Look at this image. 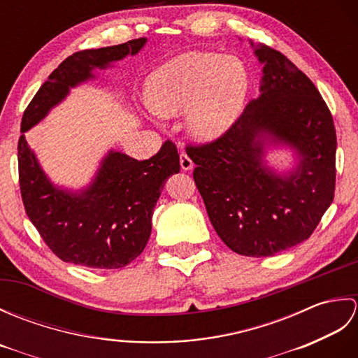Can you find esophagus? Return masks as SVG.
Returning <instances> with one entry per match:
<instances>
[{
  "label": "esophagus",
  "mask_w": 358,
  "mask_h": 358,
  "mask_svg": "<svg viewBox=\"0 0 358 358\" xmlns=\"http://www.w3.org/2000/svg\"><path fill=\"white\" fill-rule=\"evenodd\" d=\"M180 166H181V169H183V171H191L194 167L192 159L189 158L186 152H181V154H180Z\"/></svg>",
  "instance_id": "obj_1"
}]
</instances>
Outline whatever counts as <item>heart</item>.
Returning a JSON list of instances; mask_svg holds the SVG:
<instances>
[{"instance_id":"1","label":"heart","mask_w":358,"mask_h":358,"mask_svg":"<svg viewBox=\"0 0 358 358\" xmlns=\"http://www.w3.org/2000/svg\"><path fill=\"white\" fill-rule=\"evenodd\" d=\"M248 90L249 73L238 57L187 52L150 75L148 100L162 115L187 109L189 131L196 138L210 140L234 123Z\"/></svg>"}]
</instances>
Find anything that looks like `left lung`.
Here are the masks:
<instances>
[{"label": "left lung", "instance_id": "8db88e82", "mask_svg": "<svg viewBox=\"0 0 358 358\" xmlns=\"http://www.w3.org/2000/svg\"><path fill=\"white\" fill-rule=\"evenodd\" d=\"M262 95L212 141L189 143L194 181L218 237L234 252L271 257L308 240L336 192L337 135L314 83L283 53L260 44ZM264 134L302 162L287 178L262 166Z\"/></svg>", "mask_w": 358, "mask_h": 358}]
</instances>
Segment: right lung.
I'll use <instances>...</instances> for the list:
<instances>
[{"label":"right lung","mask_w":358,"mask_h":358,"mask_svg":"<svg viewBox=\"0 0 358 358\" xmlns=\"http://www.w3.org/2000/svg\"><path fill=\"white\" fill-rule=\"evenodd\" d=\"M146 38L72 53L53 71L21 120L18 177L22 204L45 245L63 262L95 269H118L146 248L152 212L166 178L180 171L177 146L166 140L154 157L138 159L120 152L104 158L94 185L81 195L55 189L29 149L24 132L59 103L69 87L92 77L94 67L135 55Z\"/></svg>","instance_id":"right-lung-1"}]
</instances>
